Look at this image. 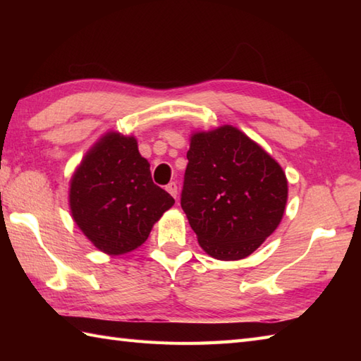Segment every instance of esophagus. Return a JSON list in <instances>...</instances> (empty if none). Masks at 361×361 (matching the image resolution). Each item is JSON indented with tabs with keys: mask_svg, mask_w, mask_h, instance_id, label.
Listing matches in <instances>:
<instances>
[{
	"mask_svg": "<svg viewBox=\"0 0 361 361\" xmlns=\"http://www.w3.org/2000/svg\"><path fill=\"white\" fill-rule=\"evenodd\" d=\"M166 190L169 194H171L173 198H176V194H178V188H176V183L175 181H171L169 185L166 186Z\"/></svg>",
	"mask_w": 361,
	"mask_h": 361,
	"instance_id": "1",
	"label": "esophagus"
}]
</instances>
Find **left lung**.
<instances>
[{
  "label": "left lung",
  "mask_w": 361,
  "mask_h": 361,
  "mask_svg": "<svg viewBox=\"0 0 361 361\" xmlns=\"http://www.w3.org/2000/svg\"><path fill=\"white\" fill-rule=\"evenodd\" d=\"M281 166L231 126L190 137L181 208L200 247L220 260L250 256L281 224Z\"/></svg>",
  "instance_id": "1"
}]
</instances>
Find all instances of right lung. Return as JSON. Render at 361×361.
I'll use <instances>...</instances> for the list:
<instances>
[{"label": "right lung", "instance_id": "right-lung-1", "mask_svg": "<svg viewBox=\"0 0 361 361\" xmlns=\"http://www.w3.org/2000/svg\"><path fill=\"white\" fill-rule=\"evenodd\" d=\"M173 203V197L153 183L150 164L132 136L105 135L71 180L75 224L94 247L111 256L141 247Z\"/></svg>", "mask_w": 361, "mask_h": 361}]
</instances>
